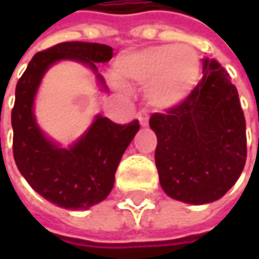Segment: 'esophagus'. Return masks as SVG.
<instances>
[{"instance_id":"esophagus-1","label":"esophagus","mask_w":259,"mask_h":259,"mask_svg":"<svg viewBox=\"0 0 259 259\" xmlns=\"http://www.w3.org/2000/svg\"><path fill=\"white\" fill-rule=\"evenodd\" d=\"M137 118H138L141 126H147V125H148V112H147L145 109H141V111L138 112V115H137Z\"/></svg>"}]
</instances>
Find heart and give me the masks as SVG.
<instances>
[{"mask_svg": "<svg viewBox=\"0 0 259 259\" xmlns=\"http://www.w3.org/2000/svg\"><path fill=\"white\" fill-rule=\"evenodd\" d=\"M115 76L122 83L148 85L147 101L157 109H171L197 83L199 59L189 46H151L119 57Z\"/></svg>", "mask_w": 259, "mask_h": 259, "instance_id": "1", "label": "heart"}]
</instances>
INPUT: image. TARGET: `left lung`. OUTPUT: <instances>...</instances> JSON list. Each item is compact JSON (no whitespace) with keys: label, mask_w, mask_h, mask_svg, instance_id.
<instances>
[{"label":"left lung","mask_w":259,"mask_h":259,"mask_svg":"<svg viewBox=\"0 0 259 259\" xmlns=\"http://www.w3.org/2000/svg\"><path fill=\"white\" fill-rule=\"evenodd\" d=\"M202 63L203 77L183 102L150 118L160 184L171 199L192 204L221 199L246 161L238 91L214 59Z\"/></svg>","instance_id":"8db88e82"}]
</instances>
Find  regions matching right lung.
<instances>
[{
  "label": "right lung",
  "instance_id": "1",
  "mask_svg": "<svg viewBox=\"0 0 259 259\" xmlns=\"http://www.w3.org/2000/svg\"><path fill=\"white\" fill-rule=\"evenodd\" d=\"M114 56L112 47L99 43L65 41L35 53L15 88L11 112L15 164L46 200L65 209H89L111 193L115 171L126 147L140 130L138 121L115 124L98 115L83 137L69 148L50 141L35 122L33 105L41 77L59 60H77L88 65L104 86L95 63Z\"/></svg>",
  "mask_w": 259,
  "mask_h": 259
}]
</instances>
